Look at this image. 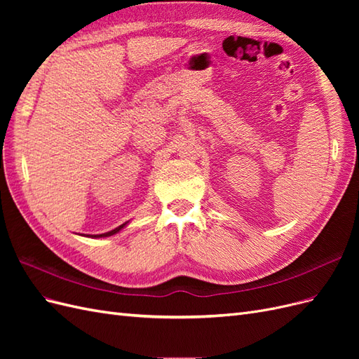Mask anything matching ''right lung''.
<instances>
[{"mask_svg":"<svg viewBox=\"0 0 359 359\" xmlns=\"http://www.w3.org/2000/svg\"><path fill=\"white\" fill-rule=\"evenodd\" d=\"M126 224H127V223H124V224H121V226H118V227H115L114 231H109V232H106V233H99V235H83V236H88V238H106V236H112V235L118 233L119 231H123L124 227H126Z\"/></svg>","mask_w":359,"mask_h":359,"instance_id":"right-lung-1","label":"right lung"}]
</instances>
